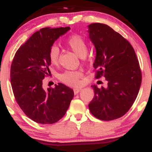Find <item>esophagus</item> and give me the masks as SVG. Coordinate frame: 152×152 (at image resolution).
I'll return each mask as SVG.
<instances>
[{"label": "esophagus", "instance_id": "34e87169", "mask_svg": "<svg viewBox=\"0 0 152 152\" xmlns=\"http://www.w3.org/2000/svg\"><path fill=\"white\" fill-rule=\"evenodd\" d=\"M81 91V88H74V94H78L80 91Z\"/></svg>", "mask_w": 152, "mask_h": 152}]
</instances>
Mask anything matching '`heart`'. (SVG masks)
I'll return each mask as SVG.
<instances>
[{
	"mask_svg": "<svg viewBox=\"0 0 152 152\" xmlns=\"http://www.w3.org/2000/svg\"><path fill=\"white\" fill-rule=\"evenodd\" d=\"M67 45L79 57H84L86 55L88 46L83 38L78 35L71 36L68 39ZM60 56V49L56 45H52L48 50V59L52 65H57ZM83 76L80 71H66L59 76L63 83L71 86H76L81 83V79Z\"/></svg>",
	"mask_w": 152,
	"mask_h": 152,
	"instance_id": "1",
	"label": "heart"
}]
</instances>
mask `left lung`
Returning a JSON list of instances; mask_svg holds the SVG:
<instances>
[{
  "label": "left lung",
  "mask_w": 152,
  "mask_h": 152,
  "mask_svg": "<svg viewBox=\"0 0 152 152\" xmlns=\"http://www.w3.org/2000/svg\"><path fill=\"white\" fill-rule=\"evenodd\" d=\"M88 34L96 50L94 68L96 78L102 76L107 87L91 86L94 97L88 104L94 116L111 121L123 116L137 99L142 71L134 49L121 34L106 24H90Z\"/></svg>",
  "instance_id": "1"
}]
</instances>
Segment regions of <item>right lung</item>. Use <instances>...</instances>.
Segmentation results:
<instances>
[{"label": "right lung", "mask_w": 152, "mask_h": 152, "mask_svg": "<svg viewBox=\"0 0 152 152\" xmlns=\"http://www.w3.org/2000/svg\"><path fill=\"white\" fill-rule=\"evenodd\" d=\"M70 27L43 28L20 46L10 66V83L15 100L22 111L35 122L51 124L69 109L74 91L63 83L46 91L43 79L50 74L48 50Z\"/></svg>", "instance_id": "right-lung-1"}]
</instances>
